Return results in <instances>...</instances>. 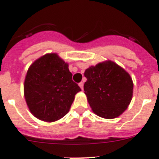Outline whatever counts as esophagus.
Masks as SVG:
<instances>
[{
  "mask_svg": "<svg viewBox=\"0 0 159 159\" xmlns=\"http://www.w3.org/2000/svg\"><path fill=\"white\" fill-rule=\"evenodd\" d=\"M78 85H79L80 88H81V89L83 90V87H84V83H83V82H80L79 84H78Z\"/></svg>",
  "mask_w": 159,
  "mask_h": 159,
  "instance_id": "34e87169",
  "label": "esophagus"
}]
</instances>
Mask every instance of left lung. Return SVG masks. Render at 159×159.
<instances>
[{"label": "left lung", "instance_id": "obj_1", "mask_svg": "<svg viewBox=\"0 0 159 159\" xmlns=\"http://www.w3.org/2000/svg\"><path fill=\"white\" fill-rule=\"evenodd\" d=\"M84 76V93L96 115L111 119L127 109L132 98L133 82L122 68L108 61L90 67Z\"/></svg>", "mask_w": 159, "mask_h": 159}]
</instances>
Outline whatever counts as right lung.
Wrapping results in <instances>:
<instances>
[{
	"label": "right lung",
	"mask_w": 159,
	"mask_h": 159,
	"mask_svg": "<svg viewBox=\"0 0 159 159\" xmlns=\"http://www.w3.org/2000/svg\"><path fill=\"white\" fill-rule=\"evenodd\" d=\"M24 90L27 105L34 117L54 121L69 111L81 89L72 80L68 64L57 54H48L28 68Z\"/></svg>",
	"instance_id": "add662e5"
}]
</instances>
